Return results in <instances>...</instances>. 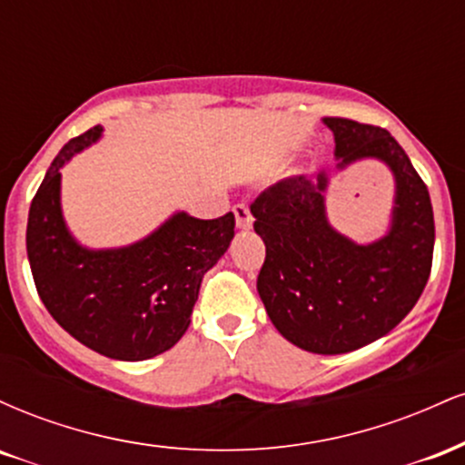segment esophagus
<instances>
[{
	"instance_id": "obj_1",
	"label": "esophagus",
	"mask_w": 465,
	"mask_h": 465,
	"mask_svg": "<svg viewBox=\"0 0 465 465\" xmlns=\"http://www.w3.org/2000/svg\"><path fill=\"white\" fill-rule=\"evenodd\" d=\"M233 216H236L238 229H251V225H253V216H251L249 205H244V203H238L233 207Z\"/></svg>"
}]
</instances>
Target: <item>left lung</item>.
Returning <instances> with one entry per match:
<instances>
[{
    "mask_svg": "<svg viewBox=\"0 0 465 465\" xmlns=\"http://www.w3.org/2000/svg\"><path fill=\"white\" fill-rule=\"evenodd\" d=\"M334 135L336 168L365 159L393 174L385 236L354 242L330 225L325 170L291 177L251 205L266 258L258 292L277 332L312 354H345L391 332L420 300L433 264L435 221L429 190L385 129L323 117Z\"/></svg>",
    "mask_w": 465,
    "mask_h": 465,
    "instance_id": "1",
    "label": "left lung"
}]
</instances>
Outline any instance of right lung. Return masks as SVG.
<instances>
[{"instance_id":"1","label":"right lung","mask_w":465,"mask_h":465,"mask_svg":"<svg viewBox=\"0 0 465 465\" xmlns=\"http://www.w3.org/2000/svg\"><path fill=\"white\" fill-rule=\"evenodd\" d=\"M100 137L103 126H94L56 154L32 199L25 247L41 302L65 332L109 359L146 361L185 334L203 275L225 255L236 218L174 212L126 247H84L63 216L61 168Z\"/></svg>"}]
</instances>
